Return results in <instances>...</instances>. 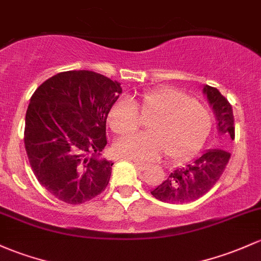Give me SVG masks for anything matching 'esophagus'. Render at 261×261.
Listing matches in <instances>:
<instances>
[{
  "instance_id": "1",
  "label": "esophagus",
  "mask_w": 261,
  "mask_h": 261,
  "mask_svg": "<svg viewBox=\"0 0 261 261\" xmlns=\"http://www.w3.org/2000/svg\"><path fill=\"white\" fill-rule=\"evenodd\" d=\"M134 165H135V167L137 168L139 171H144L146 170V167H147V165L146 163H142V162H134Z\"/></svg>"
}]
</instances>
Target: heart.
Returning <instances> with one entry per match:
<instances>
[{
  "label": "heart",
  "mask_w": 261,
  "mask_h": 261,
  "mask_svg": "<svg viewBox=\"0 0 261 261\" xmlns=\"http://www.w3.org/2000/svg\"><path fill=\"white\" fill-rule=\"evenodd\" d=\"M148 120L147 134L119 140L115 152L135 161H153L166 154L168 161L192 156L211 130L208 110L188 94L173 88H160L139 99H120L109 113V125L117 135H127Z\"/></svg>",
  "instance_id": "b5f03b06"
}]
</instances>
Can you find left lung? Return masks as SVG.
<instances>
[{
  "label": "left lung",
  "instance_id": "1",
  "mask_svg": "<svg viewBox=\"0 0 261 261\" xmlns=\"http://www.w3.org/2000/svg\"><path fill=\"white\" fill-rule=\"evenodd\" d=\"M203 93L214 111L222 147L212 148L199 157L178 167L151 191L156 199L166 203H187L200 198L216 185L227 167L230 153L225 150L236 136L233 109L218 89L204 85Z\"/></svg>",
  "mask_w": 261,
  "mask_h": 261
}]
</instances>
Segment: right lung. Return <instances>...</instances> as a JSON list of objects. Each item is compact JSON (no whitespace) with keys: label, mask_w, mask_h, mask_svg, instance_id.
<instances>
[{"label":"right lung","mask_w":261,"mask_h":261,"mask_svg":"<svg viewBox=\"0 0 261 261\" xmlns=\"http://www.w3.org/2000/svg\"><path fill=\"white\" fill-rule=\"evenodd\" d=\"M122 89L95 71L69 70L37 88L25 113L24 147L38 182L80 204L107 188L114 163L100 159L108 114Z\"/></svg>","instance_id":"add662e5"}]
</instances>
